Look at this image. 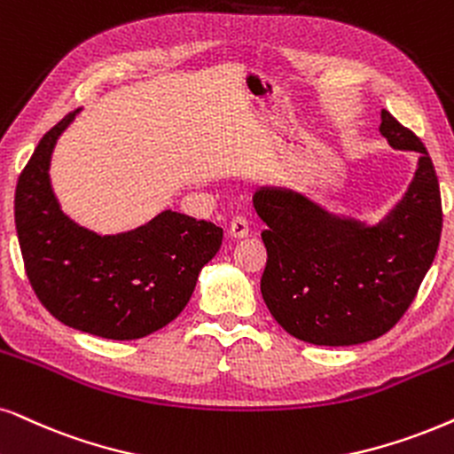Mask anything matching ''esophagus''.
I'll return each instance as SVG.
<instances>
[{
    "label": "esophagus",
    "mask_w": 454,
    "mask_h": 454,
    "mask_svg": "<svg viewBox=\"0 0 454 454\" xmlns=\"http://www.w3.org/2000/svg\"><path fill=\"white\" fill-rule=\"evenodd\" d=\"M228 234H231V239L239 240V239H245L247 234H249V223H247L245 217L237 215L234 220L231 222V228H228Z\"/></svg>",
    "instance_id": "1"
}]
</instances>
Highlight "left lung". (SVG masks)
<instances>
[{
    "mask_svg": "<svg viewBox=\"0 0 454 454\" xmlns=\"http://www.w3.org/2000/svg\"><path fill=\"white\" fill-rule=\"evenodd\" d=\"M380 134L419 154L409 188L380 222L335 214L306 192L260 186L262 297L283 329L314 346L372 341L403 318L438 251L442 200L423 142L381 111Z\"/></svg>",
    "mask_w": 454,
    "mask_h": 454,
    "instance_id": "left-lung-1",
    "label": "left lung"
}]
</instances>
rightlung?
<instances>
[{
	"label": "right lung",
	"instance_id": "add662e5",
	"mask_svg": "<svg viewBox=\"0 0 454 454\" xmlns=\"http://www.w3.org/2000/svg\"><path fill=\"white\" fill-rule=\"evenodd\" d=\"M82 108L45 134L16 184L14 220L28 283L48 312L105 340H140L191 300L223 231L165 209L128 232L98 234L60 209L50 182L56 142Z\"/></svg>",
	"mask_w": 454,
	"mask_h": 454
}]
</instances>
